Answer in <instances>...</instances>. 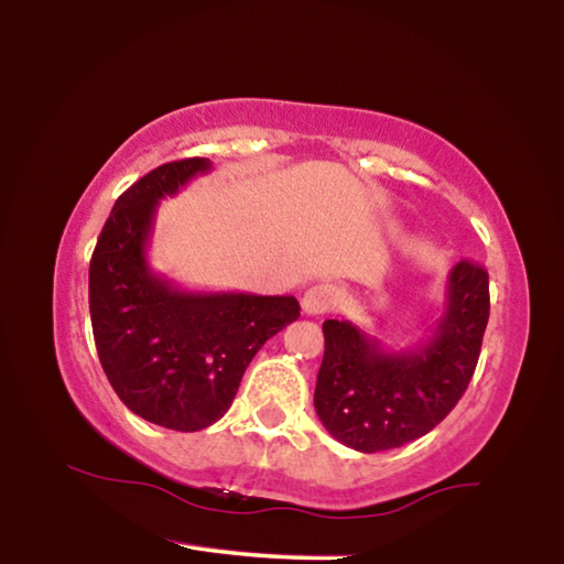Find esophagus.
Listing matches in <instances>:
<instances>
[{
  "label": "esophagus",
  "instance_id": "esophagus-1",
  "mask_svg": "<svg viewBox=\"0 0 564 564\" xmlns=\"http://www.w3.org/2000/svg\"><path fill=\"white\" fill-rule=\"evenodd\" d=\"M338 305V291L330 283H316L303 293L301 308L305 316H323Z\"/></svg>",
  "mask_w": 564,
  "mask_h": 564
}]
</instances>
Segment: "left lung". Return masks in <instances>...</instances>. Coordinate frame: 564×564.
<instances>
[{"mask_svg": "<svg viewBox=\"0 0 564 564\" xmlns=\"http://www.w3.org/2000/svg\"><path fill=\"white\" fill-rule=\"evenodd\" d=\"M490 316L488 271L460 261L441 316L415 348L390 350L350 321H326L316 413L338 443L380 453L431 433L463 398Z\"/></svg>", "mask_w": 564, "mask_h": 564, "instance_id": "left-lung-1", "label": "left lung"}]
</instances>
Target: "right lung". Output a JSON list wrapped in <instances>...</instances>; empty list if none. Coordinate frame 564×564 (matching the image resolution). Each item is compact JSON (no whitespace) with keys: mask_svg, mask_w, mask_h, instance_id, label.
Instances as JSON below:
<instances>
[{"mask_svg":"<svg viewBox=\"0 0 564 564\" xmlns=\"http://www.w3.org/2000/svg\"><path fill=\"white\" fill-rule=\"evenodd\" d=\"M208 159L171 161L117 198L89 263L94 343L131 413L196 433L231 408L248 362L301 316L293 295L184 291L149 265L159 202L208 174Z\"/></svg>","mask_w":564,"mask_h":564,"instance_id":"1","label":"right lung"}]
</instances>
